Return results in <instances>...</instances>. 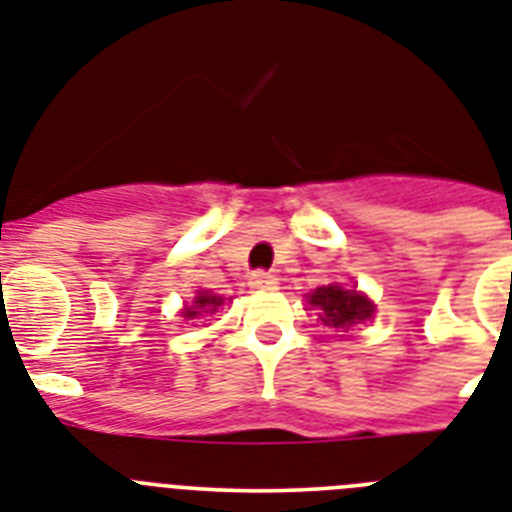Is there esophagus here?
Returning <instances> with one entry per match:
<instances>
[{
  "instance_id": "obj_1",
  "label": "esophagus",
  "mask_w": 512,
  "mask_h": 512,
  "mask_svg": "<svg viewBox=\"0 0 512 512\" xmlns=\"http://www.w3.org/2000/svg\"><path fill=\"white\" fill-rule=\"evenodd\" d=\"M278 278L273 276V273H268V270H255L252 276H249V286L252 289H276Z\"/></svg>"
}]
</instances>
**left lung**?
Segmentation results:
<instances>
[{
    "instance_id": "1",
    "label": "left lung",
    "mask_w": 512,
    "mask_h": 512,
    "mask_svg": "<svg viewBox=\"0 0 512 512\" xmlns=\"http://www.w3.org/2000/svg\"><path fill=\"white\" fill-rule=\"evenodd\" d=\"M310 305L318 310V318L323 321V326L331 328H350L355 323L365 321V318H371L373 305L363 294L357 292H347L342 286H321V289H315L307 299Z\"/></svg>"
}]
</instances>
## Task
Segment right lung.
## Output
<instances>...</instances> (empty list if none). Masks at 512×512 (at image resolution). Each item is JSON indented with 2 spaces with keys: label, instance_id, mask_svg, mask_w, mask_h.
<instances>
[{
  "label": "right lung",
  "instance_id": "right-lung-1",
  "mask_svg": "<svg viewBox=\"0 0 512 512\" xmlns=\"http://www.w3.org/2000/svg\"><path fill=\"white\" fill-rule=\"evenodd\" d=\"M220 302H223V299L213 297V294H207V292L197 294V299H194V307H186L184 310V318H197V315L210 313V310L215 313V307H218Z\"/></svg>",
  "mask_w": 512,
  "mask_h": 512
}]
</instances>
